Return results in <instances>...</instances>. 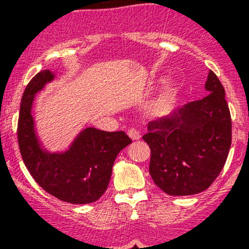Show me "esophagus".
<instances>
[{
	"instance_id": "obj_1",
	"label": "esophagus",
	"mask_w": 249,
	"mask_h": 249,
	"mask_svg": "<svg viewBox=\"0 0 249 249\" xmlns=\"http://www.w3.org/2000/svg\"><path fill=\"white\" fill-rule=\"evenodd\" d=\"M127 136L130 137L132 141H137V139L141 138V133H139V131L137 130V128H130V130L127 131Z\"/></svg>"
}]
</instances>
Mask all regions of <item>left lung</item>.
<instances>
[{
	"label": "left lung",
	"mask_w": 249,
	"mask_h": 249,
	"mask_svg": "<svg viewBox=\"0 0 249 249\" xmlns=\"http://www.w3.org/2000/svg\"><path fill=\"white\" fill-rule=\"evenodd\" d=\"M208 95L190 102L170 117L152 121L142 139L151 150L150 174L170 196H192L207 190L227 160L232 119L225 89L213 71Z\"/></svg>",
	"instance_id": "1"
}]
</instances>
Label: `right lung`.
Listing matches in <instances>:
<instances>
[{
  "instance_id": "right-lung-1",
  "label": "right lung",
  "mask_w": 249,
  "mask_h": 249,
  "mask_svg": "<svg viewBox=\"0 0 249 249\" xmlns=\"http://www.w3.org/2000/svg\"><path fill=\"white\" fill-rule=\"evenodd\" d=\"M53 79L51 71L43 70L25 88L17 124L19 152L25 167L43 190L62 201L90 204L107 191L115 159L132 141L124 131L107 132L88 127L67 152L42 150L34 131L31 107L36 93Z\"/></svg>"
}]
</instances>
